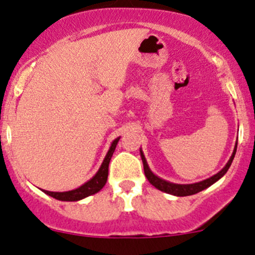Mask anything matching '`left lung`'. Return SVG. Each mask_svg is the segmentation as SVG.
Returning <instances> with one entry per match:
<instances>
[{
    "label": "left lung",
    "mask_w": 255,
    "mask_h": 255,
    "mask_svg": "<svg viewBox=\"0 0 255 255\" xmlns=\"http://www.w3.org/2000/svg\"><path fill=\"white\" fill-rule=\"evenodd\" d=\"M236 148H238V141H236L235 147H234L233 154H231L230 159L228 160V163L225 164V166L222 169L221 171H218L217 174L213 175V176L206 178V180L200 181V182L197 183H189V184H180V183H172L169 182V181L163 180V178L158 177L157 175H154L153 172L151 171L150 166H148L147 162H146V158L144 156V152H142L141 148H140V157L142 159V164H144V171H145V176L147 177L148 182H150L152 186L156 187L157 189L159 191L168 193V194L171 195H176V197H187V195H193L197 194V193L204 191V189L209 188L210 186H212L213 183L217 182L219 178H222L227 174L228 169L230 168L231 163H233L234 157H235L236 153Z\"/></svg>",
    "instance_id": "obj_1"
}]
</instances>
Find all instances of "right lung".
<instances>
[{
  "label": "right lung",
  "instance_id": "add662e5",
  "mask_svg": "<svg viewBox=\"0 0 255 255\" xmlns=\"http://www.w3.org/2000/svg\"><path fill=\"white\" fill-rule=\"evenodd\" d=\"M120 140V136L116 137L113 142H111L109 151H108L107 156H105L103 163H102L101 168L98 169V171L96 172V175L92 178H90L87 182H85L83 186L78 187V188L72 189V191L68 192H50L45 191V189H42V191L45 193V194L50 195V197L57 199V200L61 201H78L81 200V199H85L90 195L96 194L101 191L102 188L105 186L108 180V171H109V163L111 157H113L114 151H115L116 145H118Z\"/></svg>",
  "mask_w": 255,
  "mask_h": 255
}]
</instances>
